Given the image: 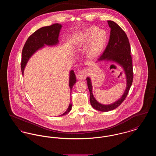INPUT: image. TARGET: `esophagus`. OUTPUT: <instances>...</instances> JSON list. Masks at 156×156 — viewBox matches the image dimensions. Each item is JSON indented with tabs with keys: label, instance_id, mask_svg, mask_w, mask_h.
I'll list each match as a JSON object with an SVG mask.
<instances>
[{
	"label": "esophagus",
	"instance_id": "esophagus-1",
	"mask_svg": "<svg viewBox=\"0 0 156 156\" xmlns=\"http://www.w3.org/2000/svg\"><path fill=\"white\" fill-rule=\"evenodd\" d=\"M87 69H83L77 73L76 77L79 80H85L87 77Z\"/></svg>",
	"mask_w": 156,
	"mask_h": 156
}]
</instances>
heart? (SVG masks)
<instances>
[{
	"label": "heart",
	"mask_w": 156,
	"mask_h": 156,
	"mask_svg": "<svg viewBox=\"0 0 156 156\" xmlns=\"http://www.w3.org/2000/svg\"><path fill=\"white\" fill-rule=\"evenodd\" d=\"M107 34L105 30H99L95 26H92L85 30L81 36V44H90L88 54L92 57L96 56L102 51L107 41Z\"/></svg>",
	"instance_id": "1"
}]
</instances>
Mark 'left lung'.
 <instances>
[{"instance_id":"left-lung-1","label":"left lung","mask_w":156,"mask_h":156,"mask_svg":"<svg viewBox=\"0 0 156 156\" xmlns=\"http://www.w3.org/2000/svg\"><path fill=\"white\" fill-rule=\"evenodd\" d=\"M108 23L111 28L110 38L102 55L98 59L101 61H114L123 67L126 76L127 85L122 97L118 101L111 105H102L97 102L92 94V87L90 79L87 78L88 87L90 93V103L96 110L108 112L118 108L125 99L133 82V72L132 59L130 55L131 49L129 39L125 32L116 23L108 20Z\"/></svg>"}]
</instances>
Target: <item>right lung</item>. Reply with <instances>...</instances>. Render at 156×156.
<instances>
[{"mask_svg":"<svg viewBox=\"0 0 156 156\" xmlns=\"http://www.w3.org/2000/svg\"><path fill=\"white\" fill-rule=\"evenodd\" d=\"M62 27L60 24H53L51 26L41 27L29 37L23 47L22 50V58L21 62L22 73L23 75L24 69L31 56L38 49L43 47L45 45H55L58 43L59 31ZM76 80L73 70L70 71L69 85L70 89L76 83ZM72 104L70 103L67 111L59 116H63L67 114L71 110Z\"/></svg>","mask_w":156,"mask_h":156,"instance_id":"1","label":"right lung"}]
</instances>
